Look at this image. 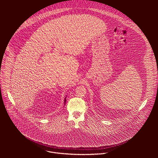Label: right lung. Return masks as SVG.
<instances>
[{
	"instance_id": "1",
	"label": "right lung",
	"mask_w": 158,
	"mask_h": 158,
	"mask_svg": "<svg viewBox=\"0 0 158 158\" xmlns=\"http://www.w3.org/2000/svg\"><path fill=\"white\" fill-rule=\"evenodd\" d=\"M66 97H65V98H64V104L66 103Z\"/></svg>"
}]
</instances>
